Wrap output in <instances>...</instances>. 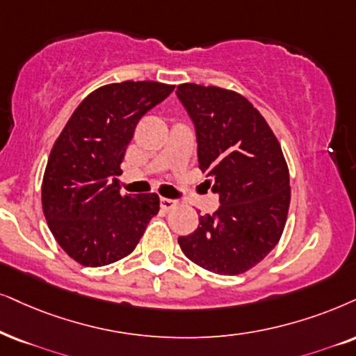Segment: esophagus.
Here are the masks:
<instances>
[{
	"instance_id": "1",
	"label": "esophagus",
	"mask_w": 356,
	"mask_h": 356,
	"mask_svg": "<svg viewBox=\"0 0 356 356\" xmlns=\"http://www.w3.org/2000/svg\"><path fill=\"white\" fill-rule=\"evenodd\" d=\"M179 205V202L177 200H174V199H161V209L163 210H165V211H169V210H172L174 207H177Z\"/></svg>"
}]
</instances>
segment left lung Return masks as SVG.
Listing matches in <instances>:
<instances>
[{
  "label": "left lung",
  "mask_w": 356,
  "mask_h": 356,
  "mask_svg": "<svg viewBox=\"0 0 356 356\" xmlns=\"http://www.w3.org/2000/svg\"><path fill=\"white\" fill-rule=\"evenodd\" d=\"M175 93L195 126L207 186L220 197L218 210L200 217L179 245L200 268L241 274L266 258L284 230L291 187L281 145L240 93L195 83L179 85Z\"/></svg>",
  "instance_id": "1"
}]
</instances>
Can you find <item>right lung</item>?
<instances>
[{
  "instance_id": "obj_1",
  "label": "right lung",
  "mask_w": 356,
  "mask_h": 356,
  "mask_svg": "<svg viewBox=\"0 0 356 356\" xmlns=\"http://www.w3.org/2000/svg\"><path fill=\"white\" fill-rule=\"evenodd\" d=\"M172 90L149 80L97 88L54 143L42 210L60 248L83 266H106L128 256L159 211L157 193L121 195L116 175L138 121Z\"/></svg>"
}]
</instances>
